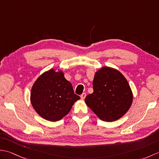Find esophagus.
Masks as SVG:
<instances>
[{
    "mask_svg": "<svg viewBox=\"0 0 159 159\" xmlns=\"http://www.w3.org/2000/svg\"><path fill=\"white\" fill-rule=\"evenodd\" d=\"M85 97H86V93H82V95H80V98L82 99H84V98H85Z\"/></svg>",
    "mask_w": 159,
    "mask_h": 159,
    "instance_id": "1",
    "label": "esophagus"
}]
</instances>
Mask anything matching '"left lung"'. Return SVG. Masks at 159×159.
Segmentation results:
<instances>
[{
  "label": "left lung",
  "instance_id": "8db88e82",
  "mask_svg": "<svg viewBox=\"0 0 159 159\" xmlns=\"http://www.w3.org/2000/svg\"><path fill=\"white\" fill-rule=\"evenodd\" d=\"M93 93L84 101L101 120L112 122L125 115L132 104L133 93L128 81L117 70L102 68L95 74Z\"/></svg>",
  "mask_w": 159,
  "mask_h": 159
}]
</instances>
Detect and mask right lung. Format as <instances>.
Instances as JSON below:
<instances>
[{"mask_svg":"<svg viewBox=\"0 0 159 159\" xmlns=\"http://www.w3.org/2000/svg\"><path fill=\"white\" fill-rule=\"evenodd\" d=\"M80 97L74 92L72 84L64 72L53 69L45 72L36 79L30 93L35 111L44 119L57 121L69 113Z\"/></svg>","mask_w":159,"mask_h":159,"instance_id":"1","label":"right lung"}]
</instances>
